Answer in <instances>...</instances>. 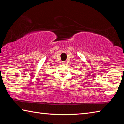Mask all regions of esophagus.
<instances>
[{
    "label": "esophagus",
    "mask_w": 124,
    "mask_h": 124,
    "mask_svg": "<svg viewBox=\"0 0 124 124\" xmlns=\"http://www.w3.org/2000/svg\"><path fill=\"white\" fill-rule=\"evenodd\" d=\"M66 61H63L62 62V64H66Z\"/></svg>",
    "instance_id": "obj_1"
}]
</instances>
